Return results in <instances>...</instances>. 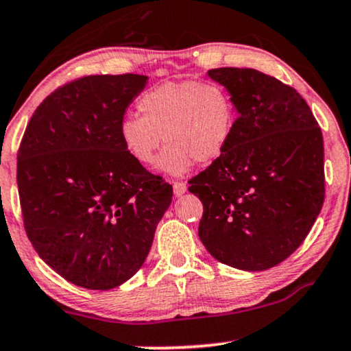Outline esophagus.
I'll return each mask as SVG.
<instances>
[{
	"label": "esophagus",
	"instance_id": "34e87169",
	"mask_svg": "<svg viewBox=\"0 0 351 351\" xmlns=\"http://www.w3.org/2000/svg\"><path fill=\"white\" fill-rule=\"evenodd\" d=\"M186 189L188 188H186V183H183V181H175V183H173V193H175L176 197L183 196Z\"/></svg>",
	"mask_w": 351,
	"mask_h": 351
}]
</instances>
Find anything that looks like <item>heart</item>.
I'll list each match as a JSON object with an SVG mask.
<instances>
[{
    "label": "heart",
    "mask_w": 351,
    "mask_h": 351,
    "mask_svg": "<svg viewBox=\"0 0 351 351\" xmlns=\"http://www.w3.org/2000/svg\"><path fill=\"white\" fill-rule=\"evenodd\" d=\"M141 117H124L119 139L141 165H152L163 141L158 168L180 176L194 162L210 163L228 147L237 123L232 92L214 81H168L137 100Z\"/></svg>",
    "instance_id": "heart-1"
}]
</instances>
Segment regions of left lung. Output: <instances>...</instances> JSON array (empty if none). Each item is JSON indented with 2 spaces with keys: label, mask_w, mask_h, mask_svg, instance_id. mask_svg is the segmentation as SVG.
<instances>
[{
  "label": "left lung",
  "mask_w": 351,
  "mask_h": 351,
  "mask_svg": "<svg viewBox=\"0 0 351 351\" xmlns=\"http://www.w3.org/2000/svg\"><path fill=\"white\" fill-rule=\"evenodd\" d=\"M237 105L228 147L189 180L204 206L199 238L239 270H265L293 254L324 204V141L293 87L261 71H208Z\"/></svg>",
  "instance_id": "obj_1"
}]
</instances>
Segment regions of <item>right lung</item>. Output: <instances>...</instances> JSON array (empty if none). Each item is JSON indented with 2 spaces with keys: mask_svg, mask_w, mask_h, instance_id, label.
Instances as JSON below:
<instances>
[{
  "mask_svg": "<svg viewBox=\"0 0 351 351\" xmlns=\"http://www.w3.org/2000/svg\"><path fill=\"white\" fill-rule=\"evenodd\" d=\"M147 76H86L56 88L25 128L17 188L25 233L50 267L110 290L143 267L173 188L126 152L119 123Z\"/></svg>",
  "mask_w": 351,
  "mask_h": 351,
  "instance_id": "add662e5",
  "label": "right lung"
}]
</instances>
